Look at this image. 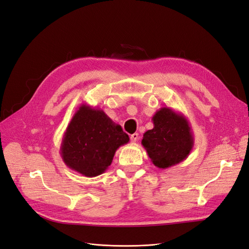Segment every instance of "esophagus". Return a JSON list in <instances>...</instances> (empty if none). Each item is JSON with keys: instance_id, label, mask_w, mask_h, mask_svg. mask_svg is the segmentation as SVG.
<instances>
[{"instance_id": "esophagus-1", "label": "esophagus", "mask_w": 249, "mask_h": 249, "mask_svg": "<svg viewBox=\"0 0 249 249\" xmlns=\"http://www.w3.org/2000/svg\"><path fill=\"white\" fill-rule=\"evenodd\" d=\"M138 138H139V135H138V133H134V134H132L131 135V137H130V139H131V141L134 143V142H136L137 140H138Z\"/></svg>"}]
</instances>
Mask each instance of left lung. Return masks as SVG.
Listing matches in <instances>:
<instances>
[{
    "label": "left lung",
    "instance_id": "1",
    "mask_svg": "<svg viewBox=\"0 0 249 249\" xmlns=\"http://www.w3.org/2000/svg\"><path fill=\"white\" fill-rule=\"evenodd\" d=\"M154 127L143 134L141 144L156 167L166 169L184 161L194 145L187 118L168 107L158 110L152 118Z\"/></svg>",
    "mask_w": 249,
    "mask_h": 249
}]
</instances>
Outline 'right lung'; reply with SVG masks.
I'll list each match as a JSON object with an SVG mask.
<instances>
[{"mask_svg":"<svg viewBox=\"0 0 249 249\" xmlns=\"http://www.w3.org/2000/svg\"><path fill=\"white\" fill-rule=\"evenodd\" d=\"M129 140L103 110L82 104L64 132L60 155L67 167L93 178L107 170L117 148Z\"/></svg>","mask_w":249,"mask_h":249,"instance_id":"obj_1","label":"right lung"}]
</instances>
